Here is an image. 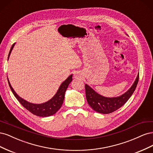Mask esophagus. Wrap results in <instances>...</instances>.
Wrapping results in <instances>:
<instances>
[{
	"instance_id": "1",
	"label": "esophagus",
	"mask_w": 153,
	"mask_h": 153,
	"mask_svg": "<svg viewBox=\"0 0 153 153\" xmlns=\"http://www.w3.org/2000/svg\"><path fill=\"white\" fill-rule=\"evenodd\" d=\"M75 75V78H77V79H78V78H80V74L78 73V72H77V73H75V75Z\"/></svg>"
}]
</instances>
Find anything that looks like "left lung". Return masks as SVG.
<instances>
[{
  "label": "left lung",
  "mask_w": 153,
  "mask_h": 153,
  "mask_svg": "<svg viewBox=\"0 0 153 153\" xmlns=\"http://www.w3.org/2000/svg\"><path fill=\"white\" fill-rule=\"evenodd\" d=\"M139 79V74L135 82L127 92L123 95L114 97V98H106L97 93L89 85L85 84V95L87 103L96 112L101 114H110L121 108L127 102L135 91Z\"/></svg>",
  "instance_id": "obj_1"
}]
</instances>
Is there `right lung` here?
Listing matches in <instances>:
<instances>
[{
    "label": "right lung",
    "mask_w": 153,
    "mask_h": 153,
    "mask_svg": "<svg viewBox=\"0 0 153 153\" xmlns=\"http://www.w3.org/2000/svg\"><path fill=\"white\" fill-rule=\"evenodd\" d=\"M15 44V43H14L12 45L11 50L10 51V53H9L8 59L10 57V53L14 47ZM72 76L73 75H71L70 76H68V78L65 81L62 82V84L59 88L57 93L55 94V96L52 99L47 101V102L41 103V104H34L32 103H29L28 101H27L25 100L20 98V97L16 93L15 91L13 89V87H11L8 78H7V80H8L9 85H10V89L13 92L14 96L16 97V98L18 100V101H19L20 104L24 106V108H25L27 110H29V112H31L32 114L37 115V116L48 117V116H50V115L55 114L60 108H61L64 101V96H65V92L67 89L69 84H70L71 82L73 80Z\"/></svg>",
    "instance_id": "obj_1"
}]
</instances>
